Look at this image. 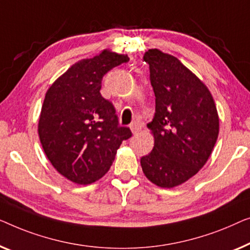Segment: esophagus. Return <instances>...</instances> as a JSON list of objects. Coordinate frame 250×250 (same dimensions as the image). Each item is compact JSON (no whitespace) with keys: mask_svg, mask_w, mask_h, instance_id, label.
Returning <instances> with one entry per match:
<instances>
[{"mask_svg":"<svg viewBox=\"0 0 250 250\" xmlns=\"http://www.w3.org/2000/svg\"><path fill=\"white\" fill-rule=\"evenodd\" d=\"M143 128H144V125L140 124V122H135V124H132L131 125H130V129H131V132L133 133V135L138 133Z\"/></svg>","mask_w":250,"mask_h":250,"instance_id":"esophagus-1","label":"esophagus"}]
</instances>
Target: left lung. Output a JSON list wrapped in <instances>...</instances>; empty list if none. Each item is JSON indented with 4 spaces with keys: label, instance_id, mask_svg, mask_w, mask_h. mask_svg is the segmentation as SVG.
Instances as JSON below:
<instances>
[{
    "label": "left lung",
    "instance_id": "8db88e82",
    "mask_svg": "<svg viewBox=\"0 0 250 250\" xmlns=\"http://www.w3.org/2000/svg\"><path fill=\"white\" fill-rule=\"evenodd\" d=\"M155 113L147 125L154 147L140 159L144 174L161 188L178 187L198 173L215 146L220 119L207 86L175 56L148 50Z\"/></svg>",
    "mask_w": 250,
    "mask_h": 250
}]
</instances>
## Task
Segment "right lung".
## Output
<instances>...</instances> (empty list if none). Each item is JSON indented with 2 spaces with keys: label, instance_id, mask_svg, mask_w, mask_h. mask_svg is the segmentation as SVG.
Returning <instances> with one entry per match:
<instances>
[{
  "label": "right lung",
  "instance_id": "obj_1",
  "mask_svg": "<svg viewBox=\"0 0 250 250\" xmlns=\"http://www.w3.org/2000/svg\"><path fill=\"white\" fill-rule=\"evenodd\" d=\"M128 60L105 48L72 64L45 94L38 120L42 147L55 170L73 184L90 185L104 177L121 143L131 137L100 93L105 73Z\"/></svg>",
  "mask_w": 250,
  "mask_h": 250
}]
</instances>
